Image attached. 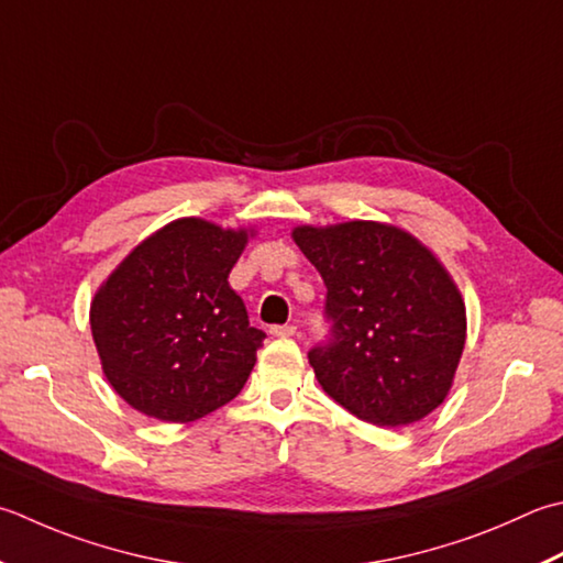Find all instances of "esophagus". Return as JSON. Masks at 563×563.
Wrapping results in <instances>:
<instances>
[{"mask_svg": "<svg viewBox=\"0 0 563 563\" xmlns=\"http://www.w3.org/2000/svg\"><path fill=\"white\" fill-rule=\"evenodd\" d=\"M271 334L273 336H280V339L295 336L297 334V327L295 324H275V327H271Z\"/></svg>", "mask_w": 563, "mask_h": 563, "instance_id": "1", "label": "esophagus"}]
</instances>
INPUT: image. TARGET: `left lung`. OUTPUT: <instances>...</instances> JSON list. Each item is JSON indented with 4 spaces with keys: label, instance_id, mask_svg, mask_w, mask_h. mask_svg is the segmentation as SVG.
Listing matches in <instances>:
<instances>
[{
    "label": "left lung",
    "instance_id": "8db88e82",
    "mask_svg": "<svg viewBox=\"0 0 563 563\" xmlns=\"http://www.w3.org/2000/svg\"><path fill=\"white\" fill-rule=\"evenodd\" d=\"M327 285L332 341L310 351L329 398L378 427L420 422L454 385L466 305L444 263L400 227L341 222L292 229Z\"/></svg>",
    "mask_w": 563,
    "mask_h": 563
}]
</instances>
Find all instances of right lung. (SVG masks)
I'll use <instances>...</instances> for the list:
<instances>
[{
    "label": "right lung",
    "instance_id": "1",
    "mask_svg": "<svg viewBox=\"0 0 563 563\" xmlns=\"http://www.w3.org/2000/svg\"><path fill=\"white\" fill-rule=\"evenodd\" d=\"M256 229L183 217L153 231L99 285L90 327L99 363L134 410L195 422L244 388L266 334L231 290Z\"/></svg>",
    "mask_w": 563,
    "mask_h": 563
}]
</instances>
